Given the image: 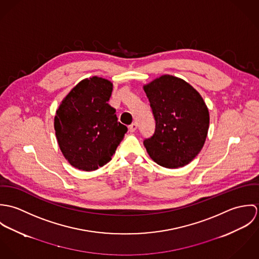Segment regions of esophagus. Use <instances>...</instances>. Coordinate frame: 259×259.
Masks as SVG:
<instances>
[{
    "instance_id": "obj_1",
    "label": "esophagus",
    "mask_w": 259,
    "mask_h": 259,
    "mask_svg": "<svg viewBox=\"0 0 259 259\" xmlns=\"http://www.w3.org/2000/svg\"><path fill=\"white\" fill-rule=\"evenodd\" d=\"M137 127H138V123H137V122H133L132 124H130V126H128V131H130L131 133H134V132H136Z\"/></svg>"
}]
</instances>
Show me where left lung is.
Instances as JSON below:
<instances>
[{"mask_svg": "<svg viewBox=\"0 0 259 259\" xmlns=\"http://www.w3.org/2000/svg\"><path fill=\"white\" fill-rule=\"evenodd\" d=\"M144 90L155 122L153 135L144 140L149 156L163 167L185 166L199 153L207 136L205 103L189 83L169 74Z\"/></svg>", "mask_w": 259, "mask_h": 259, "instance_id": "obj_1", "label": "left lung"}]
</instances>
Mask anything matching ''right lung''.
Masks as SVG:
<instances>
[{
    "instance_id": "right-lung-1",
    "label": "right lung",
    "mask_w": 259,
    "mask_h": 259,
    "mask_svg": "<svg viewBox=\"0 0 259 259\" xmlns=\"http://www.w3.org/2000/svg\"><path fill=\"white\" fill-rule=\"evenodd\" d=\"M111 91L112 83L108 79H83L57 111V140L64 156L75 168L91 171L108 163L127 132L108 104Z\"/></svg>"
}]
</instances>
